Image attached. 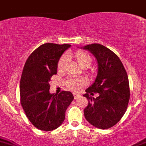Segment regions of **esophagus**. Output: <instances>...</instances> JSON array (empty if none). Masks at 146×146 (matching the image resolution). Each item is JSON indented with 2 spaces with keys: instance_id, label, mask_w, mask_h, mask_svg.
Returning a JSON list of instances; mask_svg holds the SVG:
<instances>
[{
  "instance_id": "34e87169",
  "label": "esophagus",
  "mask_w": 146,
  "mask_h": 146,
  "mask_svg": "<svg viewBox=\"0 0 146 146\" xmlns=\"http://www.w3.org/2000/svg\"><path fill=\"white\" fill-rule=\"evenodd\" d=\"M73 95H74V99L78 98H79V96H80L79 95V94H74Z\"/></svg>"
}]
</instances>
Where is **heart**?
<instances>
[{"mask_svg": "<svg viewBox=\"0 0 146 146\" xmlns=\"http://www.w3.org/2000/svg\"><path fill=\"white\" fill-rule=\"evenodd\" d=\"M71 56V53H67V55H63L60 58L58 63V72H64L67 57ZM74 58L77 61L78 64L83 68L84 67H89L90 64H91V61H92V58H91L90 54L83 50L76 51L74 55ZM86 84V80L83 79H78V78H70V79H67L66 82V85H67V88L74 91H79L81 87L84 86Z\"/></svg>", "mask_w": 146, "mask_h": 146, "instance_id": "obj_1", "label": "heart"}]
</instances>
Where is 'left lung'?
Segmentation results:
<instances>
[{
	"instance_id": "obj_1",
	"label": "left lung",
	"mask_w": 146,
	"mask_h": 146,
	"mask_svg": "<svg viewBox=\"0 0 146 146\" xmlns=\"http://www.w3.org/2000/svg\"><path fill=\"white\" fill-rule=\"evenodd\" d=\"M84 49L92 52L98 64L95 82L83 95L88 100L84 116L95 127L109 129L121 119L127 109L130 98L127 73L117 55L106 46L93 43ZM94 92L98 94L96 99L92 97Z\"/></svg>"
}]
</instances>
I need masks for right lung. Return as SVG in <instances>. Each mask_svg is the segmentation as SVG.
<instances>
[{"label":"right lung","instance_id":"obj_1","mask_svg":"<svg viewBox=\"0 0 146 146\" xmlns=\"http://www.w3.org/2000/svg\"><path fill=\"white\" fill-rule=\"evenodd\" d=\"M70 46L44 43L31 52L24 66L19 84L21 105L29 120L40 130L48 131L59 127L74 100L70 91L50 94L48 84L57 74L60 58Z\"/></svg>","mask_w":146,"mask_h":146}]
</instances>
